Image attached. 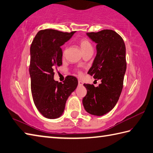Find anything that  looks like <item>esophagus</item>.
I'll return each mask as SVG.
<instances>
[{
  "instance_id": "1",
  "label": "esophagus",
  "mask_w": 153,
  "mask_h": 153,
  "mask_svg": "<svg viewBox=\"0 0 153 153\" xmlns=\"http://www.w3.org/2000/svg\"><path fill=\"white\" fill-rule=\"evenodd\" d=\"M83 82H82V81H80V80H78V85H83Z\"/></svg>"
}]
</instances>
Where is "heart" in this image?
<instances>
[{
  "label": "heart",
  "instance_id": "obj_1",
  "mask_svg": "<svg viewBox=\"0 0 153 153\" xmlns=\"http://www.w3.org/2000/svg\"><path fill=\"white\" fill-rule=\"evenodd\" d=\"M80 48L82 50L83 53H84L89 50H93V46L89 40L86 38H82L79 42ZM79 74H81L80 71H77Z\"/></svg>",
  "mask_w": 153,
  "mask_h": 153
}]
</instances>
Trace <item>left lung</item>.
Returning <instances> with one entry per match:
<instances>
[{
    "label": "left lung",
    "mask_w": 153,
    "mask_h": 153,
    "mask_svg": "<svg viewBox=\"0 0 153 153\" xmlns=\"http://www.w3.org/2000/svg\"><path fill=\"white\" fill-rule=\"evenodd\" d=\"M87 35L97 43V55L88 74L101 83L98 87L83 84L87 94L83 105L87 112L101 116L113 109L120 97L127 68L126 49L122 37L112 30Z\"/></svg>",
    "instance_id": "obj_1"
}]
</instances>
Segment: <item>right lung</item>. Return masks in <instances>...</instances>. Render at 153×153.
Here are the masks:
<instances>
[{
  "instance_id": "1",
  "label": "right lung",
  "mask_w": 153,
  "mask_h": 153,
  "mask_svg": "<svg viewBox=\"0 0 153 153\" xmlns=\"http://www.w3.org/2000/svg\"><path fill=\"white\" fill-rule=\"evenodd\" d=\"M74 33L42 30L31 44L29 72L32 98L38 110L46 118L56 119L62 115L68 97L78 83L72 76H66L63 83L53 79V70L62 64L61 46Z\"/></svg>"
}]
</instances>
